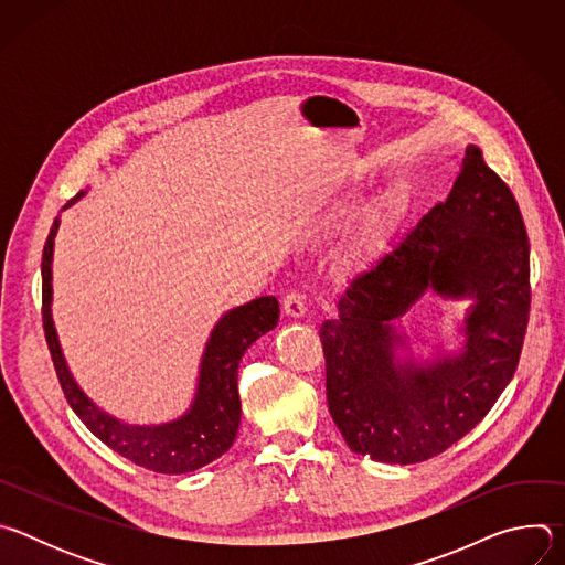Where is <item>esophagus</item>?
I'll use <instances>...</instances> for the list:
<instances>
[{
	"mask_svg": "<svg viewBox=\"0 0 565 565\" xmlns=\"http://www.w3.org/2000/svg\"><path fill=\"white\" fill-rule=\"evenodd\" d=\"M281 306L288 317H301L306 312V297L299 290H290V292H286Z\"/></svg>",
	"mask_w": 565,
	"mask_h": 565,
	"instance_id": "34e87169",
	"label": "esophagus"
}]
</instances>
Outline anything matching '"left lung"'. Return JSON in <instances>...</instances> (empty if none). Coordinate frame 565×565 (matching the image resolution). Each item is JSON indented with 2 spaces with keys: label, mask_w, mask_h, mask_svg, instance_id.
Listing matches in <instances>:
<instances>
[{
  "label": "left lung",
  "mask_w": 565,
  "mask_h": 565,
  "mask_svg": "<svg viewBox=\"0 0 565 565\" xmlns=\"http://www.w3.org/2000/svg\"><path fill=\"white\" fill-rule=\"evenodd\" d=\"M427 289L475 299L466 344L434 363H399L394 351L404 339L396 324ZM530 297L519 203L469 145L447 201L353 275L338 317L319 327L329 412L351 451L412 465L469 434L519 366Z\"/></svg>",
  "instance_id": "1"
}]
</instances>
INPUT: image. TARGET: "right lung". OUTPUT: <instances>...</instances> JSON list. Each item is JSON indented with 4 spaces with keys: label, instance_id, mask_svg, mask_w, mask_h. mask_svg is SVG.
<instances>
[{
    "label": "right lung",
    "instance_id": "add662e5",
    "mask_svg": "<svg viewBox=\"0 0 565 565\" xmlns=\"http://www.w3.org/2000/svg\"><path fill=\"white\" fill-rule=\"evenodd\" d=\"M83 194L85 192L73 196L64 207ZM57 225L60 216L51 225L42 253V324L60 386L75 416L107 447L138 467L158 473H188L221 458L232 447L241 423V399L236 386L238 362L253 342L277 327L279 301L275 297H259L221 317L207 340L199 369L196 395L185 416L153 427L127 425L98 409L75 384L64 362L51 317V262Z\"/></svg>",
    "mask_w": 565,
    "mask_h": 565
}]
</instances>
